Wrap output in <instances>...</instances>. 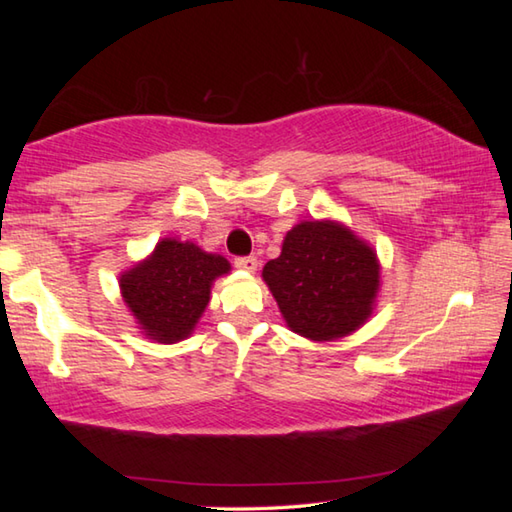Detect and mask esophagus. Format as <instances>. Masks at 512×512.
<instances>
[{
    "mask_svg": "<svg viewBox=\"0 0 512 512\" xmlns=\"http://www.w3.org/2000/svg\"><path fill=\"white\" fill-rule=\"evenodd\" d=\"M257 257H253V255H248V257H235V266L237 268H241V271H246V273H255L257 271Z\"/></svg>",
    "mask_w": 512,
    "mask_h": 512,
    "instance_id": "obj_1",
    "label": "esophagus"
}]
</instances>
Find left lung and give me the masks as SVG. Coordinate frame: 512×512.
<instances>
[{"label": "left lung", "instance_id": "left-lung-1", "mask_svg": "<svg viewBox=\"0 0 512 512\" xmlns=\"http://www.w3.org/2000/svg\"><path fill=\"white\" fill-rule=\"evenodd\" d=\"M287 325L311 341H332L363 325L379 287L372 248L332 221H305L264 266Z\"/></svg>", "mask_w": 512, "mask_h": 512}]
</instances>
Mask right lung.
<instances>
[{"mask_svg": "<svg viewBox=\"0 0 512 512\" xmlns=\"http://www.w3.org/2000/svg\"><path fill=\"white\" fill-rule=\"evenodd\" d=\"M228 271L221 255L164 239L146 262L121 275V293L146 336L173 343L189 336L210 302L214 277Z\"/></svg>", "mask_w": 512, "mask_h": 512, "instance_id": "add662e5", "label": "right lung"}]
</instances>
